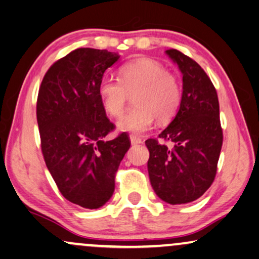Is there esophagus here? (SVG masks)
<instances>
[{"label":"esophagus","mask_w":259,"mask_h":259,"mask_svg":"<svg viewBox=\"0 0 259 259\" xmlns=\"http://www.w3.org/2000/svg\"><path fill=\"white\" fill-rule=\"evenodd\" d=\"M130 141H132L133 144L142 143V139H141V137H139V136L134 135V134H132V135H130Z\"/></svg>","instance_id":"esophagus-1"}]
</instances>
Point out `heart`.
<instances>
[{"mask_svg": "<svg viewBox=\"0 0 259 259\" xmlns=\"http://www.w3.org/2000/svg\"><path fill=\"white\" fill-rule=\"evenodd\" d=\"M104 110L119 117L130 96L135 105L118 120L123 132L143 133L155 120L165 123L177 115L182 103V85L177 74L157 61L136 59L118 68V79L103 78L98 86Z\"/></svg>", "mask_w": 259, "mask_h": 259, "instance_id": "heart-1", "label": "heart"}]
</instances>
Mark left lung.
<instances>
[{"label": "left lung", "instance_id": "left-lung-1", "mask_svg": "<svg viewBox=\"0 0 259 259\" xmlns=\"http://www.w3.org/2000/svg\"><path fill=\"white\" fill-rule=\"evenodd\" d=\"M182 72L184 96L169 125L149 139L148 173L157 196L171 205L188 204L211 187L223 146L217 90L201 66L180 51H165ZM164 142H171L170 148Z\"/></svg>", "mask_w": 259, "mask_h": 259}]
</instances>
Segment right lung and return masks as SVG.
<instances>
[{
  "label": "right lung",
  "instance_id": "obj_1",
  "mask_svg": "<svg viewBox=\"0 0 259 259\" xmlns=\"http://www.w3.org/2000/svg\"><path fill=\"white\" fill-rule=\"evenodd\" d=\"M119 55L77 48L57 60L41 81L36 119L44 160L63 196L84 208H99L111 198L120 161L130 148L126 133L115 130L98 94L105 70Z\"/></svg>",
  "mask_w": 259,
  "mask_h": 259
}]
</instances>
